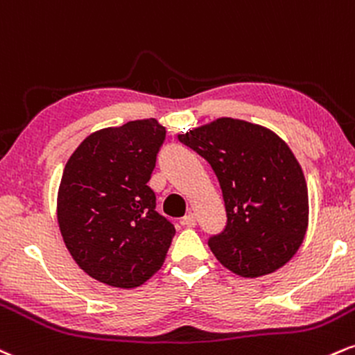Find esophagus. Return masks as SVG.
I'll return each mask as SVG.
<instances>
[{
  "label": "esophagus",
  "mask_w": 355,
  "mask_h": 355,
  "mask_svg": "<svg viewBox=\"0 0 355 355\" xmlns=\"http://www.w3.org/2000/svg\"><path fill=\"white\" fill-rule=\"evenodd\" d=\"M196 223H198V218H196L194 212H189V214H186L184 218L181 219V224L186 227H194Z\"/></svg>",
  "instance_id": "esophagus-1"
}]
</instances>
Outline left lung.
<instances>
[{"mask_svg":"<svg viewBox=\"0 0 355 355\" xmlns=\"http://www.w3.org/2000/svg\"><path fill=\"white\" fill-rule=\"evenodd\" d=\"M178 137L209 162L223 191L227 226L209 239L216 259L241 277L266 276L293 259L309 226V194L286 141L234 118Z\"/></svg>","mask_w":355,"mask_h":355,"instance_id":"1","label":"left lung"}]
</instances>
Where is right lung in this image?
<instances>
[{"label": "right lung", "mask_w": 355, "mask_h": 355, "mask_svg": "<svg viewBox=\"0 0 355 355\" xmlns=\"http://www.w3.org/2000/svg\"><path fill=\"white\" fill-rule=\"evenodd\" d=\"M166 128L129 121L91 132L62 171L56 216L66 248L87 276L132 289L164 264L176 229L148 186Z\"/></svg>", "instance_id": "obj_1"}]
</instances>
